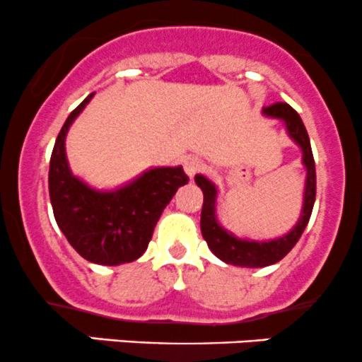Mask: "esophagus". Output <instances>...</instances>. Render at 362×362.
<instances>
[{
	"label": "esophagus",
	"instance_id": "obj_1",
	"mask_svg": "<svg viewBox=\"0 0 362 362\" xmlns=\"http://www.w3.org/2000/svg\"><path fill=\"white\" fill-rule=\"evenodd\" d=\"M184 170L190 178H194V175L204 170V161H202L201 158H197V156H190L184 161Z\"/></svg>",
	"mask_w": 362,
	"mask_h": 362
}]
</instances>
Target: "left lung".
Here are the masks:
<instances>
[{"mask_svg":"<svg viewBox=\"0 0 362 362\" xmlns=\"http://www.w3.org/2000/svg\"><path fill=\"white\" fill-rule=\"evenodd\" d=\"M263 115L272 118H278L287 127L288 136L300 151H303V163L305 166V187H304V204L300 218L296 226L284 237H278L273 240H249L237 239L232 232L226 230L218 223L216 218V196L218 190L213 182L202 175H196V184L201 187L204 194V202H202L201 211V233L204 240L208 242V247L216 257L226 264L242 266V268H263V266L275 264L284 259L288 252L292 251L293 245L303 235L304 228L308 226L309 218H311L313 206L316 199V168L315 158H313L311 142H309L308 130H305L299 113L287 103H275V105L263 108Z\"/></svg>","mask_w":362,"mask_h":362,"instance_id":"1","label":"left lung"}]
</instances>
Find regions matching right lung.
I'll return each mask as SVG.
<instances>
[{
	"instance_id": "add662e5",
	"label": "right lung",
	"mask_w": 362,
	"mask_h": 362,
	"mask_svg": "<svg viewBox=\"0 0 362 362\" xmlns=\"http://www.w3.org/2000/svg\"><path fill=\"white\" fill-rule=\"evenodd\" d=\"M94 94L63 123L49 161V199L54 220L82 257L90 263H132L148 249L154 226L178 187L189 182L182 166L151 168L115 190H96L71 173L65 137Z\"/></svg>"
}]
</instances>
